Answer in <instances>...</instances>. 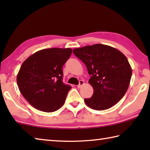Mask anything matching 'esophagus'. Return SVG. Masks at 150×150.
Returning <instances> with one entry per match:
<instances>
[{"mask_svg": "<svg viewBox=\"0 0 150 150\" xmlns=\"http://www.w3.org/2000/svg\"><path fill=\"white\" fill-rule=\"evenodd\" d=\"M85 84V82H84V81H82V80H81L80 81H79V84L78 85H77V87L79 88H81V87H82V86Z\"/></svg>", "mask_w": 150, "mask_h": 150, "instance_id": "1", "label": "esophagus"}]
</instances>
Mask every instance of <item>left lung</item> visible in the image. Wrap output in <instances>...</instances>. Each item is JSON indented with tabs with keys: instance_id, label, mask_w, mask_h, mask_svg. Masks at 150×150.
I'll list each match as a JSON object with an SVG mask.
<instances>
[{
	"instance_id": "1",
	"label": "left lung",
	"mask_w": 150,
	"mask_h": 150,
	"mask_svg": "<svg viewBox=\"0 0 150 150\" xmlns=\"http://www.w3.org/2000/svg\"><path fill=\"white\" fill-rule=\"evenodd\" d=\"M73 52L91 75L88 83L93 88V95L84 100L86 105L94 110H104L120 101L128 90L132 73L125 55L115 47L100 44L75 48Z\"/></svg>"
}]
</instances>
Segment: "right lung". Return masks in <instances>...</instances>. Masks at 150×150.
<instances>
[{
	"label": "right lung",
	"instance_id": "obj_1",
	"mask_svg": "<svg viewBox=\"0 0 150 150\" xmlns=\"http://www.w3.org/2000/svg\"><path fill=\"white\" fill-rule=\"evenodd\" d=\"M71 48L44 49L24 61L16 81L24 97L35 108L45 112L59 109L71 88L63 83V65L71 56Z\"/></svg>",
	"mask_w": 150,
	"mask_h": 150
}]
</instances>
